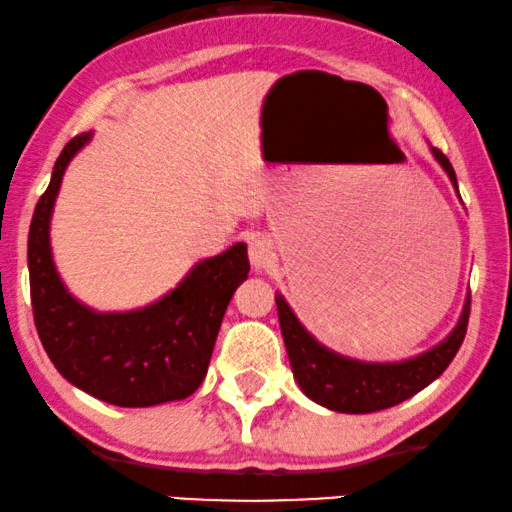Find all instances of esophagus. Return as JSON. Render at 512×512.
Listing matches in <instances>:
<instances>
[{
	"label": "esophagus",
	"instance_id": "1",
	"mask_svg": "<svg viewBox=\"0 0 512 512\" xmlns=\"http://www.w3.org/2000/svg\"><path fill=\"white\" fill-rule=\"evenodd\" d=\"M248 255L250 262L255 269H264L274 262V245H271L269 238L264 236H255L248 245Z\"/></svg>",
	"mask_w": 512,
	"mask_h": 512
}]
</instances>
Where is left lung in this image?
<instances>
[{
  "label": "left lung",
  "instance_id": "1",
  "mask_svg": "<svg viewBox=\"0 0 512 512\" xmlns=\"http://www.w3.org/2000/svg\"><path fill=\"white\" fill-rule=\"evenodd\" d=\"M432 155L444 167V172L449 174L451 184L458 191L456 172L449 158L439 148H432ZM276 309L290 366H293V375L300 390L316 404L331 411L373 413L401 404L446 371V366L454 361L458 347L463 345L465 331H468L470 297L463 307L461 321L449 338L428 352L418 354V357L394 361V364H371V361L347 359L342 354H335L307 333V328L297 321L293 309L281 295H276Z\"/></svg>",
  "mask_w": 512,
  "mask_h": 512
}]
</instances>
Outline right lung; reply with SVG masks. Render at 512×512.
Returning <instances> with one entry per match:
<instances>
[{
  "label": "right lung",
  "mask_w": 512,
  "mask_h": 512,
  "mask_svg": "<svg viewBox=\"0 0 512 512\" xmlns=\"http://www.w3.org/2000/svg\"><path fill=\"white\" fill-rule=\"evenodd\" d=\"M92 139L77 134L58 155L28 236L37 335L56 371L92 397L127 409L186 399L203 383L231 295L248 278L245 243L198 262L172 293L134 312L101 314L68 293L56 274L49 219L63 172Z\"/></svg>",
  "instance_id": "1"
}]
</instances>
